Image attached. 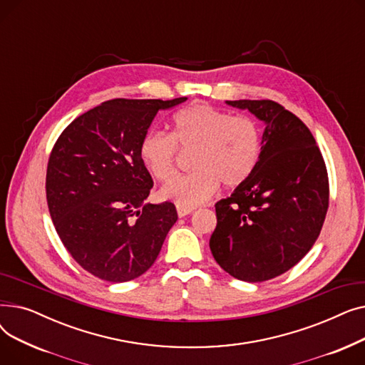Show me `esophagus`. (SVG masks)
I'll use <instances>...</instances> for the list:
<instances>
[{
	"instance_id": "34e87169",
	"label": "esophagus",
	"mask_w": 365,
	"mask_h": 365,
	"mask_svg": "<svg viewBox=\"0 0 365 365\" xmlns=\"http://www.w3.org/2000/svg\"><path fill=\"white\" fill-rule=\"evenodd\" d=\"M194 207H183V205H178V216L179 217H185L187 215H190L194 212Z\"/></svg>"
}]
</instances>
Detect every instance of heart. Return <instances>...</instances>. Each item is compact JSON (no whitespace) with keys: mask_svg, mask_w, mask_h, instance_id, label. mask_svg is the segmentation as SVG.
I'll return each mask as SVG.
<instances>
[{"mask_svg":"<svg viewBox=\"0 0 365 365\" xmlns=\"http://www.w3.org/2000/svg\"><path fill=\"white\" fill-rule=\"evenodd\" d=\"M178 146L195 149L187 176L168 182L161 195L179 205L192 207L212 198L220 185L237 187L256 170L262 152L257 123L208 103L180 109L171 121L170 136L150 131L142 139L139 157L153 179L167 182L176 175Z\"/></svg>","mask_w":365,"mask_h":365,"instance_id":"1","label":"heart"}]
</instances>
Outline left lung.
I'll use <instances>...</instances> for the list:
<instances>
[{
  "label": "left lung",
  "instance_id": "left-lung-1",
  "mask_svg": "<svg viewBox=\"0 0 365 365\" xmlns=\"http://www.w3.org/2000/svg\"><path fill=\"white\" fill-rule=\"evenodd\" d=\"M264 123L260 160L216 207L210 250L237 279L262 282L299 263L315 244L329 210V175L309 128L274 101H226Z\"/></svg>",
  "mask_w": 365,
  "mask_h": 365
}]
</instances>
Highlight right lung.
Segmentation results:
<instances>
[{
  "label": "right lung",
  "instance_id": "right-lung-1",
  "mask_svg": "<svg viewBox=\"0 0 365 365\" xmlns=\"http://www.w3.org/2000/svg\"><path fill=\"white\" fill-rule=\"evenodd\" d=\"M185 101L112 99L75 118L56 140L48 212L69 255L91 275L125 282L157 260L178 212L168 201L145 202L153 180L139 146L157 112Z\"/></svg>",
  "mask_w": 365,
  "mask_h": 365
}]
</instances>
